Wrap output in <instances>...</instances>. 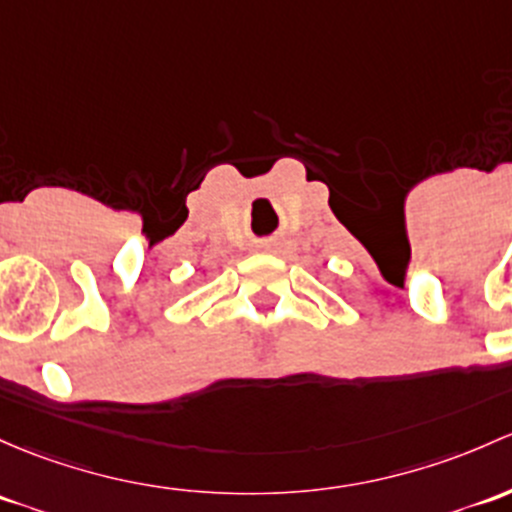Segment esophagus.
<instances>
[{"label": "esophagus", "instance_id": "1", "mask_svg": "<svg viewBox=\"0 0 512 512\" xmlns=\"http://www.w3.org/2000/svg\"><path fill=\"white\" fill-rule=\"evenodd\" d=\"M265 250H272V245H265Z\"/></svg>", "mask_w": 512, "mask_h": 512}]
</instances>
